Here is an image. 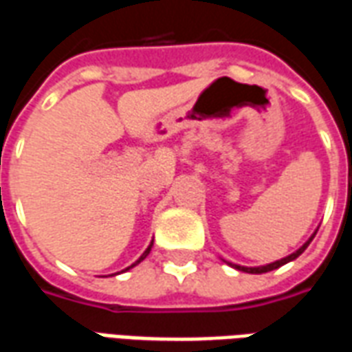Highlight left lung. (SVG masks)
<instances>
[{
    "label": "left lung",
    "mask_w": 352,
    "mask_h": 352,
    "mask_svg": "<svg viewBox=\"0 0 352 352\" xmlns=\"http://www.w3.org/2000/svg\"><path fill=\"white\" fill-rule=\"evenodd\" d=\"M315 234H317V232H315ZM315 234L311 236V239L315 237ZM311 239H309V241H307V243H303L302 247L298 249V251L292 252L290 256H287V258L277 260V262H273V264L260 265V267H245V265H236V264H232V265H234V267H237L239 272H247V273H267V272H272V270H277V267H280V265H285V264H287V262H290V260L298 258V256H300V254H302V252L305 251V249H307V245L311 243Z\"/></svg>",
    "instance_id": "8db88e82"
}]
</instances>
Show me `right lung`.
<instances>
[{"instance_id":"1","label":"right lung","mask_w":352,"mask_h":352,"mask_svg":"<svg viewBox=\"0 0 352 352\" xmlns=\"http://www.w3.org/2000/svg\"><path fill=\"white\" fill-rule=\"evenodd\" d=\"M151 247H153V243L148 245V249H146V251H145V252H143V254H141V258H139V260H138V262H135V264H131V265H130V267H133V265H138V264H139V262H141V260H145V258H146V254H148V252H151ZM130 267H126V270H130Z\"/></svg>"}]
</instances>
